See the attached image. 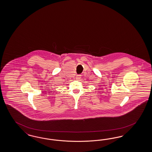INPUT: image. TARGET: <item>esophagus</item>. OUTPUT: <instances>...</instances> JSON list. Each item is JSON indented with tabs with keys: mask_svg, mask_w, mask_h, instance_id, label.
Segmentation results:
<instances>
[{
	"mask_svg": "<svg viewBox=\"0 0 152 152\" xmlns=\"http://www.w3.org/2000/svg\"><path fill=\"white\" fill-rule=\"evenodd\" d=\"M81 77V75H77L76 76V78L77 79V80H80V78Z\"/></svg>",
	"mask_w": 152,
	"mask_h": 152,
	"instance_id": "esophagus-1",
	"label": "esophagus"
}]
</instances>
